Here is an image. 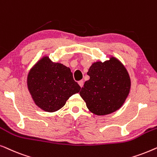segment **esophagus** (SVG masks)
Segmentation results:
<instances>
[{"instance_id": "esophagus-1", "label": "esophagus", "mask_w": 157, "mask_h": 157, "mask_svg": "<svg viewBox=\"0 0 157 157\" xmlns=\"http://www.w3.org/2000/svg\"><path fill=\"white\" fill-rule=\"evenodd\" d=\"M78 84H79V86H80L82 88L83 87V81H78Z\"/></svg>"}]
</instances>
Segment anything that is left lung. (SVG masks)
<instances>
[{
    "label": "left lung",
    "mask_w": 157,
    "mask_h": 157,
    "mask_svg": "<svg viewBox=\"0 0 157 157\" xmlns=\"http://www.w3.org/2000/svg\"><path fill=\"white\" fill-rule=\"evenodd\" d=\"M87 74L89 80L84 83L79 94L89 110L98 116L119 110L131 89L129 74L123 63L111 56L104 62L92 63Z\"/></svg>",
    "instance_id": "1"
}]
</instances>
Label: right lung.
<instances>
[{"instance_id": "add662e5", "label": "right lung", "mask_w": 157, "mask_h": 157, "mask_svg": "<svg viewBox=\"0 0 157 157\" xmlns=\"http://www.w3.org/2000/svg\"><path fill=\"white\" fill-rule=\"evenodd\" d=\"M27 86L36 106L47 112L59 110L81 89L70 68L53 62L47 56L38 60L29 71Z\"/></svg>"}]
</instances>
